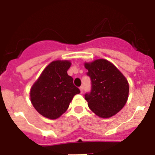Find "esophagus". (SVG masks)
Instances as JSON below:
<instances>
[{"label": "esophagus", "instance_id": "esophagus-1", "mask_svg": "<svg viewBox=\"0 0 155 155\" xmlns=\"http://www.w3.org/2000/svg\"><path fill=\"white\" fill-rule=\"evenodd\" d=\"M79 90H80V91H81V93H83V86H81L80 87H79Z\"/></svg>", "mask_w": 155, "mask_h": 155}]
</instances>
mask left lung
Returning <instances> with one entry per match:
<instances>
[{
    "instance_id": "obj_1",
    "label": "left lung",
    "mask_w": 155,
    "mask_h": 155,
    "mask_svg": "<svg viewBox=\"0 0 155 155\" xmlns=\"http://www.w3.org/2000/svg\"><path fill=\"white\" fill-rule=\"evenodd\" d=\"M91 78V91L84 95L89 108L98 116H113L124 107L128 99V81L109 61L96 59L84 63Z\"/></svg>"
}]
</instances>
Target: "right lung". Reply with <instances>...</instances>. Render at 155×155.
Returning a JSON list of instances; mask_svg holds the SVG:
<instances>
[{
	"label": "right lung",
	"instance_id": "add662e5",
	"mask_svg": "<svg viewBox=\"0 0 155 155\" xmlns=\"http://www.w3.org/2000/svg\"><path fill=\"white\" fill-rule=\"evenodd\" d=\"M71 64L68 60L51 62L31 88V101L42 116L58 118L68 110L75 95L80 93L67 73Z\"/></svg>",
	"mask_w": 155,
	"mask_h": 155
}]
</instances>
